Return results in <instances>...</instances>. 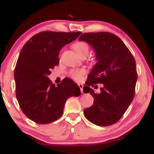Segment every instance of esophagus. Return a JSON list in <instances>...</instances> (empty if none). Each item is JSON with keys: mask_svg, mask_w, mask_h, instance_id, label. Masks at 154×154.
Masks as SVG:
<instances>
[{"mask_svg": "<svg viewBox=\"0 0 154 154\" xmlns=\"http://www.w3.org/2000/svg\"><path fill=\"white\" fill-rule=\"evenodd\" d=\"M78 85H79V87L80 88L81 93H83V85L82 84H79Z\"/></svg>", "mask_w": 154, "mask_h": 154, "instance_id": "1", "label": "esophagus"}]
</instances>
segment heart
<instances>
[{
  "label": "heart",
  "mask_w": 154,
  "mask_h": 154,
  "mask_svg": "<svg viewBox=\"0 0 154 154\" xmlns=\"http://www.w3.org/2000/svg\"><path fill=\"white\" fill-rule=\"evenodd\" d=\"M73 48L75 51L77 52V54L80 56L87 55L89 53V45L85 42L79 41L75 42L73 45ZM85 73L86 71L84 69H72L69 72V75L72 79L77 81H81L83 79V75L85 74Z\"/></svg>",
  "instance_id": "1"
}]
</instances>
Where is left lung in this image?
I'll return each instance as SVG.
<instances>
[{
  "mask_svg": "<svg viewBox=\"0 0 154 154\" xmlns=\"http://www.w3.org/2000/svg\"><path fill=\"white\" fill-rule=\"evenodd\" d=\"M94 49L98 62L88 75L85 93L94 98L93 105L84 110L91 122L100 126L118 122L128 108L135 94L138 78L134 58L120 39L110 32H90L81 35ZM103 84L101 93L94 94L90 87Z\"/></svg>",
  "mask_w": 154,
  "mask_h": 154,
  "instance_id": "8db88e82",
  "label": "left lung"
}]
</instances>
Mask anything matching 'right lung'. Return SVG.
Listing matches in <instances>:
<instances>
[{"instance_id":"right-lung-1","label":"right lung","mask_w":154,"mask_h":154,"mask_svg":"<svg viewBox=\"0 0 154 154\" xmlns=\"http://www.w3.org/2000/svg\"><path fill=\"white\" fill-rule=\"evenodd\" d=\"M81 34V32H41L21 50L14 69L16 96L22 112L34 122L44 124L57 120L68 98L81 94L80 88L69 78L56 87L48 77L60 63L62 47Z\"/></svg>"}]
</instances>
